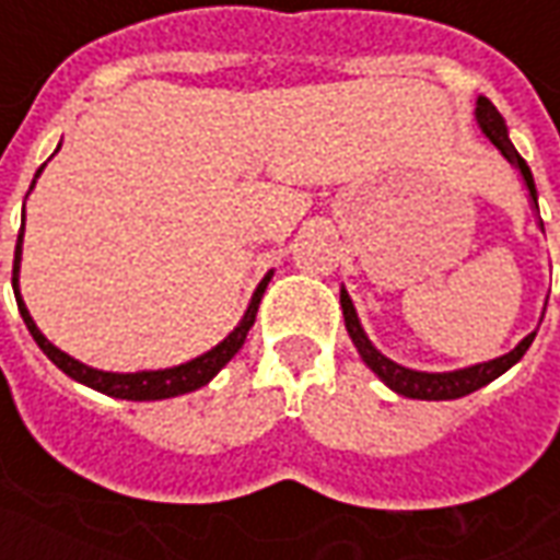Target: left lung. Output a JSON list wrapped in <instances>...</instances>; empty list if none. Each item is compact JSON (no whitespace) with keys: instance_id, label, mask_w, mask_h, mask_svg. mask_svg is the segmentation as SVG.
<instances>
[{"instance_id":"1","label":"left lung","mask_w":560,"mask_h":560,"mask_svg":"<svg viewBox=\"0 0 560 560\" xmlns=\"http://www.w3.org/2000/svg\"><path fill=\"white\" fill-rule=\"evenodd\" d=\"M475 118H477V128L483 130L489 137V142L495 145L501 154H504V161L513 166V170H520L522 182L528 187V196H532V206L537 208V187H534V175L528 170V163L522 161V154L513 149V142L508 137V125H504V118L495 109V104L489 101V97H477V107H475ZM537 214H540V208H537ZM542 226V220H540ZM340 307H342V319H346V330H349V337H352L354 349L361 354V361H364L370 370H373L382 382H385L394 394L399 397H409V399H459L468 397V394H475L480 387H487L489 382H495L498 375L508 373L510 366L520 364L522 354L528 352V346L537 337V330H532L525 340H520L516 349H510L508 354H501V358H492V361H483V364H471L463 366V370H451V373H423V370H411V366H402L397 361H390L387 354H382L373 346V340L366 337L364 325L358 319V310H354L352 298L346 289H340ZM546 313V307H542ZM542 322V319H540Z\"/></svg>"}]
</instances>
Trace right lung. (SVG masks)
Instances as JSON below:
<instances>
[{
	"label": "right lung",
	"instance_id": "obj_1",
	"mask_svg": "<svg viewBox=\"0 0 560 560\" xmlns=\"http://www.w3.org/2000/svg\"><path fill=\"white\" fill-rule=\"evenodd\" d=\"M59 149H62V142H59ZM44 166H47V163H44ZM44 166L35 173V182H38V175L44 173ZM35 182H32V187H35ZM32 187H28V190H32ZM23 223H26V206H23ZM20 259H23V230H20L18 235V250H14V277H11V283H14V298H18L20 316H23V322H26L32 340L40 346V352L47 354L52 364L59 366L65 375H71L73 382L92 387V390H101V394H107V397L133 399V402L182 397V394H190V390H196V387L208 385V382H211L223 366L230 364L241 346H244V340H247V330H250L253 322H256V310H259V301H262L265 289H268V280L275 277V271H268V275L259 280V285H256V292H253L250 304H247V310H244V316H241L238 325L230 330V337H223V340H220L214 349H208L206 354H199V358H194V361H185V364H178V366H166V370L107 373V370H95V366L77 361V358L62 352L59 346H52V342L40 334L35 319L28 316L26 301H23V295H20Z\"/></svg>",
	"mask_w": 560,
	"mask_h": 560
}]
</instances>
